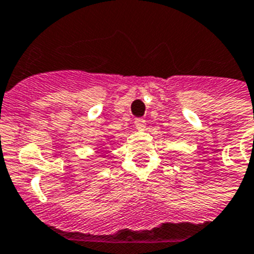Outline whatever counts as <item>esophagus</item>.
Returning a JSON list of instances; mask_svg holds the SVG:
<instances>
[{
    "label": "esophagus",
    "mask_w": 254,
    "mask_h": 254,
    "mask_svg": "<svg viewBox=\"0 0 254 254\" xmlns=\"http://www.w3.org/2000/svg\"><path fill=\"white\" fill-rule=\"evenodd\" d=\"M134 124H135V127L138 130H143L145 127V121L143 119H135Z\"/></svg>",
    "instance_id": "34e87169"
}]
</instances>
